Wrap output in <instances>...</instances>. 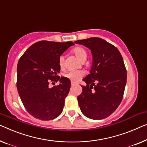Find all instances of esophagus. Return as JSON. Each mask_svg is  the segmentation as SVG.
Listing matches in <instances>:
<instances>
[{
	"mask_svg": "<svg viewBox=\"0 0 147 147\" xmlns=\"http://www.w3.org/2000/svg\"><path fill=\"white\" fill-rule=\"evenodd\" d=\"M75 84H76L75 82H73V81H71V85H72V86H74V85H75Z\"/></svg>",
	"mask_w": 147,
	"mask_h": 147,
	"instance_id": "obj_1",
	"label": "esophagus"
}]
</instances>
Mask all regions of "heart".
<instances>
[{
    "mask_svg": "<svg viewBox=\"0 0 147 147\" xmlns=\"http://www.w3.org/2000/svg\"><path fill=\"white\" fill-rule=\"evenodd\" d=\"M73 52L81 62H84L86 60L88 54L86 50L84 48L82 47H76L73 49ZM59 64L61 67H63V65H64V57H63V55L59 57ZM83 75H84V73L82 71H71L65 74V76L73 81H78L82 77Z\"/></svg>",
    "mask_w": 147,
    "mask_h": 147,
    "instance_id": "heart-1",
    "label": "heart"
}]
</instances>
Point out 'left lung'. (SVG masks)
Returning <instances> with one entry per match:
<instances>
[{
    "label": "left lung",
    "instance_id": "8db88e82",
    "mask_svg": "<svg viewBox=\"0 0 147 147\" xmlns=\"http://www.w3.org/2000/svg\"><path fill=\"white\" fill-rule=\"evenodd\" d=\"M92 55L90 74L83 78L86 86L78 96L82 113L92 119H102L119 106L127 82V71L121 53L115 46L100 38L74 41Z\"/></svg>",
    "mask_w": 147,
    "mask_h": 147
}]
</instances>
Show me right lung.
<instances>
[{
	"mask_svg": "<svg viewBox=\"0 0 147 147\" xmlns=\"http://www.w3.org/2000/svg\"><path fill=\"white\" fill-rule=\"evenodd\" d=\"M74 45L72 41H40L30 46L19 59L18 92L26 110L36 119L48 121L62 113L71 81L57 75L61 70L59 59ZM49 80L59 81L60 84L49 88Z\"/></svg>",
	"mask_w": 147,
	"mask_h": 147,
	"instance_id": "obj_1",
	"label": "right lung"
}]
</instances>
